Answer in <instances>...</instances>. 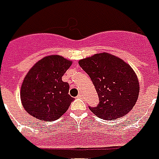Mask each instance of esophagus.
I'll use <instances>...</instances> for the list:
<instances>
[{
    "label": "esophagus",
    "mask_w": 159,
    "mask_h": 159,
    "mask_svg": "<svg viewBox=\"0 0 159 159\" xmlns=\"http://www.w3.org/2000/svg\"><path fill=\"white\" fill-rule=\"evenodd\" d=\"M77 98H83V94H82V93H79V94H78V96H77Z\"/></svg>",
    "instance_id": "34e87169"
}]
</instances>
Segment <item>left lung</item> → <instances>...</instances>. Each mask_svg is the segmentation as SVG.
<instances>
[{
    "label": "left lung",
    "mask_w": 159,
    "mask_h": 159,
    "mask_svg": "<svg viewBox=\"0 0 159 159\" xmlns=\"http://www.w3.org/2000/svg\"><path fill=\"white\" fill-rule=\"evenodd\" d=\"M95 87L99 104L89 108L102 119L128 114L139 95V82L133 69L123 59L107 52L98 53L78 61Z\"/></svg>",
    "instance_id": "left-lung-1"
}]
</instances>
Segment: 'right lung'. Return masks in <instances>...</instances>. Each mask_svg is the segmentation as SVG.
Segmentation results:
<instances>
[{"label":"right lung","mask_w":159,"mask_h":159,"mask_svg":"<svg viewBox=\"0 0 159 159\" xmlns=\"http://www.w3.org/2000/svg\"><path fill=\"white\" fill-rule=\"evenodd\" d=\"M72 61L59 55L45 57L35 63L23 80L20 101L32 117L54 121L67 111L73 98L68 94L69 84L61 77Z\"/></svg>","instance_id":"right-lung-1"}]
</instances>
